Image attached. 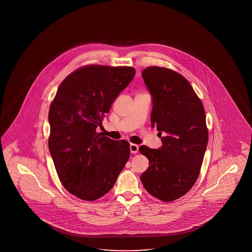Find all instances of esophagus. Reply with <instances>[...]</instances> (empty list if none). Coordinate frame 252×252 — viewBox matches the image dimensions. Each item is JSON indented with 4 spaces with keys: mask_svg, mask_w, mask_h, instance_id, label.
Returning a JSON list of instances; mask_svg holds the SVG:
<instances>
[{
    "mask_svg": "<svg viewBox=\"0 0 252 252\" xmlns=\"http://www.w3.org/2000/svg\"><path fill=\"white\" fill-rule=\"evenodd\" d=\"M130 151H131V153H137V152H138V145L131 144L130 145Z\"/></svg>",
    "mask_w": 252,
    "mask_h": 252,
    "instance_id": "obj_1",
    "label": "esophagus"
}]
</instances>
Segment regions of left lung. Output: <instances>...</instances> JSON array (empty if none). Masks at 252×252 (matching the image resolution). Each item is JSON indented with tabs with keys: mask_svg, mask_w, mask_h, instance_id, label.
<instances>
[{
	"mask_svg": "<svg viewBox=\"0 0 252 252\" xmlns=\"http://www.w3.org/2000/svg\"><path fill=\"white\" fill-rule=\"evenodd\" d=\"M152 96L151 121L162 146L139 148L149 168L140 176L152 196L170 202L186 194L200 175L208 142L203 104L189 82L172 69L150 66L142 71Z\"/></svg>",
	"mask_w": 252,
	"mask_h": 252,
	"instance_id": "obj_1",
	"label": "left lung"
}]
</instances>
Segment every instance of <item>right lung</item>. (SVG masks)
Returning <instances> with one entry per match:
<instances>
[{"label": "right lung", "mask_w": 252, "mask_h": 252, "mask_svg": "<svg viewBox=\"0 0 252 252\" xmlns=\"http://www.w3.org/2000/svg\"><path fill=\"white\" fill-rule=\"evenodd\" d=\"M135 73L127 66H83L63 81L51 103L50 153L63 186L81 200L105 195L129 159L126 140L114 141L96 127Z\"/></svg>", "instance_id": "right-lung-1"}]
</instances>
